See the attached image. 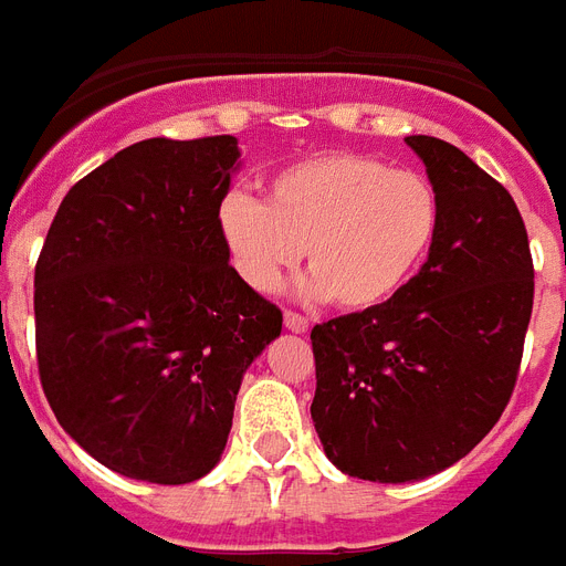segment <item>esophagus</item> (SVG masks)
Listing matches in <instances>:
<instances>
[{"instance_id":"obj_1","label":"esophagus","mask_w":566,"mask_h":566,"mask_svg":"<svg viewBox=\"0 0 566 566\" xmlns=\"http://www.w3.org/2000/svg\"><path fill=\"white\" fill-rule=\"evenodd\" d=\"M283 324H286V329H292V333H306V329H310V318L297 315V312H286V315H283Z\"/></svg>"}]
</instances>
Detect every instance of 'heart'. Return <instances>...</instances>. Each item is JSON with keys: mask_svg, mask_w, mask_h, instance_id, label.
<instances>
[{"mask_svg": "<svg viewBox=\"0 0 566 566\" xmlns=\"http://www.w3.org/2000/svg\"><path fill=\"white\" fill-rule=\"evenodd\" d=\"M216 221L233 269L254 292H274L306 248L312 274L301 280V295L370 310L427 260L441 201L418 171L368 155H321L277 171L269 201L224 196Z\"/></svg>", "mask_w": 566, "mask_h": 566, "instance_id": "heart-1", "label": "heart"}]
</instances>
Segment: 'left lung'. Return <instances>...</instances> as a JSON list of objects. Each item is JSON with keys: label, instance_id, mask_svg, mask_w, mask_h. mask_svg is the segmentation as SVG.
<instances>
[{"label": "left lung", "instance_id": "8db88e82", "mask_svg": "<svg viewBox=\"0 0 566 566\" xmlns=\"http://www.w3.org/2000/svg\"><path fill=\"white\" fill-rule=\"evenodd\" d=\"M441 201L427 262L386 304L312 329V423L342 473L436 476L491 432L512 397L535 269L509 189L464 151L406 137Z\"/></svg>", "mask_w": 566, "mask_h": 566}]
</instances>
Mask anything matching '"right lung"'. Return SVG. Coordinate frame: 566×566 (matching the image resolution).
<instances>
[{"mask_svg":"<svg viewBox=\"0 0 566 566\" xmlns=\"http://www.w3.org/2000/svg\"><path fill=\"white\" fill-rule=\"evenodd\" d=\"M239 155L228 134L122 148L66 192L40 251V382L57 423L122 476H207L245 370L283 329L221 245Z\"/></svg>","mask_w":566,"mask_h":566,"instance_id":"add662e5","label":"right lung"}]
</instances>
